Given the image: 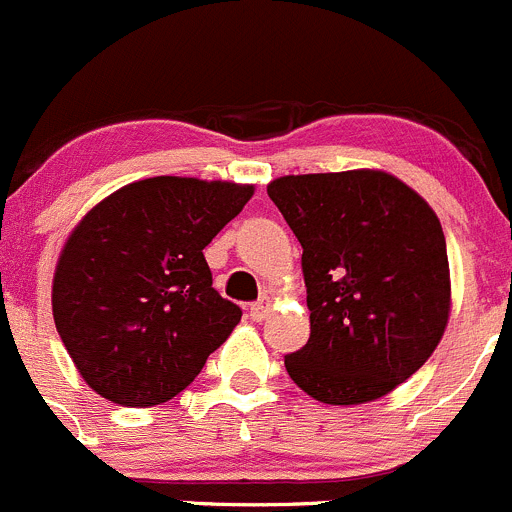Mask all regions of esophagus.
<instances>
[{
  "label": "esophagus",
  "mask_w": 512,
  "mask_h": 512,
  "mask_svg": "<svg viewBox=\"0 0 512 512\" xmlns=\"http://www.w3.org/2000/svg\"><path fill=\"white\" fill-rule=\"evenodd\" d=\"M249 316L254 318L256 323L266 321V318L271 316V298H268V296H263V298H258L256 303H251V308H249Z\"/></svg>",
  "instance_id": "esophagus-1"
}]
</instances>
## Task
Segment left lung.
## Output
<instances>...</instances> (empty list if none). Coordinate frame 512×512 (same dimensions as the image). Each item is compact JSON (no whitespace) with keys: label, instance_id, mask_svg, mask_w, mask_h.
<instances>
[{"label":"left lung","instance_id":"left-lung-1","mask_svg":"<svg viewBox=\"0 0 512 512\" xmlns=\"http://www.w3.org/2000/svg\"><path fill=\"white\" fill-rule=\"evenodd\" d=\"M268 196L303 256L311 336L286 356L301 391L358 406L411 378L450 313L445 236L435 211L386 171L281 176Z\"/></svg>","mask_w":512,"mask_h":512}]
</instances>
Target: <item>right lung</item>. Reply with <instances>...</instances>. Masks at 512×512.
Wrapping results in <instances>:
<instances>
[{
	"label": "right lung",
	"instance_id": "right-lung-1",
	"mask_svg": "<svg viewBox=\"0 0 512 512\" xmlns=\"http://www.w3.org/2000/svg\"><path fill=\"white\" fill-rule=\"evenodd\" d=\"M251 196L249 184L154 176L79 221L54 271L52 311L91 391L146 408L199 376L241 321L211 286L204 249Z\"/></svg>",
	"mask_w": 512,
	"mask_h": 512
}]
</instances>
